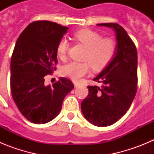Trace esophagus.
I'll return each mask as SVG.
<instances>
[{
  "instance_id": "1",
  "label": "esophagus",
  "mask_w": 154,
  "mask_h": 154,
  "mask_svg": "<svg viewBox=\"0 0 154 154\" xmlns=\"http://www.w3.org/2000/svg\"><path fill=\"white\" fill-rule=\"evenodd\" d=\"M74 85H75V87H78L79 85V82H74Z\"/></svg>"
}]
</instances>
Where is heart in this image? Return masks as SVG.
I'll list each match as a JSON object with an SVG mask.
<instances>
[{
  "label": "heart",
  "instance_id": "1",
  "mask_svg": "<svg viewBox=\"0 0 154 154\" xmlns=\"http://www.w3.org/2000/svg\"><path fill=\"white\" fill-rule=\"evenodd\" d=\"M73 38L86 47L84 62H71L65 65L62 70L64 76L75 82H78L90 72L91 65L95 70H101L106 67L112 60L117 49V44L114 39L102 38V35L90 29L75 31ZM69 44L67 39L62 38L58 43L57 55L62 61L67 58Z\"/></svg>",
  "mask_w": 154,
  "mask_h": 154
}]
</instances>
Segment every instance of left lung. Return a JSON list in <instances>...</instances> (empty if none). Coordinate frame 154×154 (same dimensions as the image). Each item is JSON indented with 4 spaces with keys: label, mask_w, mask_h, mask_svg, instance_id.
Segmentation results:
<instances>
[{
    "label": "left lung",
    "mask_w": 154,
    "mask_h": 154,
    "mask_svg": "<svg viewBox=\"0 0 154 154\" xmlns=\"http://www.w3.org/2000/svg\"><path fill=\"white\" fill-rule=\"evenodd\" d=\"M112 28L117 41L115 57L94 81L101 87L89 85V95L82 102L84 117L95 126L117 122L130 109L137 91V51L126 31L116 23L98 24Z\"/></svg>",
    "instance_id": "8db88e82"
}]
</instances>
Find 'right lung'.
<instances>
[{
    "instance_id": "obj_1",
    "label": "right lung",
    "mask_w": 154,
    "mask_h": 154,
    "mask_svg": "<svg viewBox=\"0 0 154 154\" xmlns=\"http://www.w3.org/2000/svg\"><path fill=\"white\" fill-rule=\"evenodd\" d=\"M68 28L48 21L31 23L19 35L11 61V92L24 117L37 124L59 114L64 98L72 90L71 80L60 78L52 85L45 76L56 70V48Z\"/></svg>"
}]
</instances>
